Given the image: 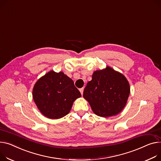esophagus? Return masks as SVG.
I'll return each mask as SVG.
<instances>
[{
  "instance_id": "esophagus-1",
  "label": "esophagus",
  "mask_w": 161,
  "mask_h": 161,
  "mask_svg": "<svg viewBox=\"0 0 161 161\" xmlns=\"http://www.w3.org/2000/svg\"><path fill=\"white\" fill-rule=\"evenodd\" d=\"M80 92H81V95H83V88L80 89Z\"/></svg>"
}]
</instances>
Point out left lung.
Listing matches in <instances>:
<instances>
[{
  "label": "left lung",
  "mask_w": 161,
  "mask_h": 161,
  "mask_svg": "<svg viewBox=\"0 0 161 161\" xmlns=\"http://www.w3.org/2000/svg\"><path fill=\"white\" fill-rule=\"evenodd\" d=\"M130 93V84L124 75L107 67L93 73L83 96L96 115L109 117L121 112Z\"/></svg>",
  "instance_id": "obj_1"
}]
</instances>
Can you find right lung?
<instances>
[{
  "label": "right lung",
  "mask_w": 161,
  "mask_h": 161,
  "mask_svg": "<svg viewBox=\"0 0 161 161\" xmlns=\"http://www.w3.org/2000/svg\"><path fill=\"white\" fill-rule=\"evenodd\" d=\"M32 93L40 112L51 119L69 114L74 100L81 96L72 80L62 72L53 70L37 80Z\"/></svg>",
  "instance_id": "obj_1"
}]
</instances>
